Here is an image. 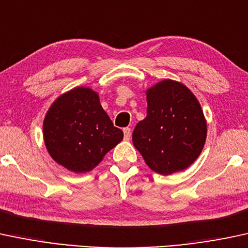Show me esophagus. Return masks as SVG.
Wrapping results in <instances>:
<instances>
[{"mask_svg": "<svg viewBox=\"0 0 248 248\" xmlns=\"http://www.w3.org/2000/svg\"><path fill=\"white\" fill-rule=\"evenodd\" d=\"M123 131H124V139L125 140H129L130 137H131V129H130V127H125Z\"/></svg>", "mask_w": 248, "mask_h": 248, "instance_id": "34e87169", "label": "esophagus"}]
</instances>
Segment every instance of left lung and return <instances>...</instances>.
<instances>
[{"instance_id":"1","label":"left lung","mask_w":248,"mask_h":248,"mask_svg":"<svg viewBox=\"0 0 248 248\" xmlns=\"http://www.w3.org/2000/svg\"><path fill=\"white\" fill-rule=\"evenodd\" d=\"M147 116L132 141L152 171L163 176L187 169L202 154L207 123L198 99L183 83L163 79L146 90Z\"/></svg>"}]
</instances>
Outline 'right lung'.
<instances>
[{"label": "right lung", "instance_id": "obj_1", "mask_svg": "<svg viewBox=\"0 0 248 248\" xmlns=\"http://www.w3.org/2000/svg\"><path fill=\"white\" fill-rule=\"evenodd\" d=\"M123 137L103 110L98 93L87 87L61 94L44 117L43 138L50 157L75 173L93 170Z\"/></svg>", "mask_w": 248, "mask_h": 248}]
</instances>
